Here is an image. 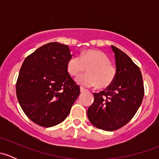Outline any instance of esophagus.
<instances>
[{
	"label": "esophagus",
	"mask_w": 159,
	"mask_h": 159,
	"mask_svg": "<svg viewBox=\"0 0 159 159\" xmlns=\"http://www.w3.org/2000/svg\"><path fill=\"white\" fill-rule=\"evenodd\" d=\"M80 91H81V93H83V92H84V91H86V90L81 87V89H80Z\"/></svg>",
	"instance_id": "esophagus-1"
}]
</instances>
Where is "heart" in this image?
Instances as JSON below:
<instances>
[{
	"instance_id": "1",
	"label": "heart",
	"mask_w": 159,
	"mask_h": 159,
	"mask_svg": "<svg viewBox=\"0 0 159 159\" xmlns=\"http://www.w3.org/2000/svg\"><path fill=\"white\" fill-rule=\"evenodd\" d=\"M86 68H89V74L76 78V82L82 87L98 86L105 89L111 85L116 78V68L110 63L109 57L101 51L87 50L80 57H72L67 63V70L71 76H78Z\"/></svg>"
}]
</instances>
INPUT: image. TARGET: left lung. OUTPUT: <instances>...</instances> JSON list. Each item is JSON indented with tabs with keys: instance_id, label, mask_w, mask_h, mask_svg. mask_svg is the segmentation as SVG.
Returning a JSON list of instances; mask_svg holds the SVG:
<instances>
[{
	"instance_id": "obj_1",
	"label": "left lung",
	"mask_w": 159,
	"mask_h": 159,
	"mask_svg": "<svg viewBox=\"0 0 159 159\" xmlns=\"http://www.w3.org/2000/svg\"><path fill=\"white\" fill-rule=\"evenodd\" d=\"M115 54L117 75L105 91L94 93V102L88 109L90 122L105 131H115L125 125L134 117L144 97L142 73L133 61L118 48Z\"/></svg>"
}]
</instances>
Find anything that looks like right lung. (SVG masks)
<instances>
[{
	"mask_svg": "<svg viewBox=\"0 0 159 159\" xmlns=\"http://www.w3.org/2000/svg\"><path fill=\"white\" fill-rule=\"evenodd\" d=\"M66 44L51 42L25 58L16 84L17 100L25 115L45 128L64 121L80 94L67 70L71 58Z\"/></svg>",
	"mask_w": 159,
	"mask_h": 159,
	"instance_id": "obj_1",
	"label": "right lung"
}]
</instances>
